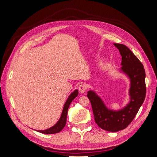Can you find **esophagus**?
<instances>
[{
    "label": "esophagus",
    "mask_w": 157,
    "mask_h": 157,
    "mask_svg": "<svg viewBox=\"0 0 157 157\" xmlns=\"http://www.w3.org/2000/svg\"><path fill=\"white\" fill-rule=\"evenodd\" d=\"M78 90H79V92L81 93V94H84L86 92V86L84 84H81L78 86Z\"/></svg>",
    "instance_id": "esophagus-1"
}]
</instances>
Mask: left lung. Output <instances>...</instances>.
Returning a JSON list of instances; mask_svg holds the SVG:
<instances>
[{"mask_svg": "<svg viewBox=\"0 0 157 157\" xmlns=\"http://www.w3.org/2000/svg\"><path fill=\"white\" fill-rule=\"evenodd\" d=\"M113 45L119 50L122 56V67L119 71L130 80L129 101L122 109L114 110L107 107L94 90H89L87 96L91 103L94 119L98 126L104 130L117 132L130 124L145 100V71L140 61L126 46L117 43Z\"/></svg>", "mask_w": 157, "mask_h": 157, "instance_id": "obj_1", "label": "left lung"}]
</instances>
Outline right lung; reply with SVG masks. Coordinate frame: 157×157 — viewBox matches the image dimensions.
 I'll use <instances>...</instances> for the list:
<instances>
[{
  "instance_id": "right-lung-1",
  "label": "right lung",
  "mask_w": 157,
  "mask_h": 157,
  "mask_svg": "<svg viewBox=\"0 0 157 157\" xmlns=\"http://www.w3.org/2000/svg\"><path fill=\"white\" fill-rule=\"evenodd\" d=\"M78 90L76 89L69 95L67 101H65L64 104L63 111H62V113H61V115L59 121L57 122L53 126H52L46 130H36V131L42 133V134H56V133L59 132L65 126L66 121H67V111H68V109L70 104L71 103V102H72L73 99L78 96Z\"/></svg>"
}]
</instances>
